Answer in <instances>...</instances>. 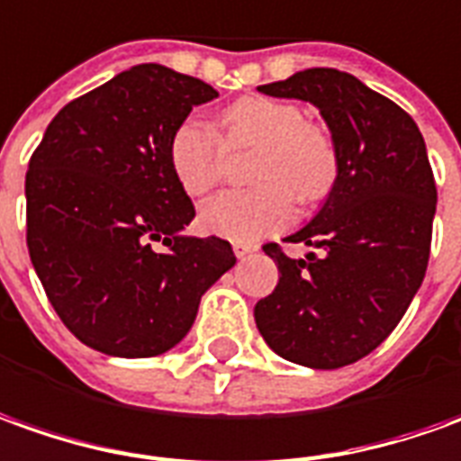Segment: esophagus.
<instances>
[{
	"label": "esophagus",
	"mask_w": 461,
	"mask_h": 461,
	"mask_svg": "<svg viewBox=\"0 0 461 461\" xmlns=\"http://www.w3.org/2000/svg\"><path fill=\"white\" fill-rule=\"evenodd\" d=\"M258 246H253V243H233V253H236L238 258H246L250 253H256Z\"/></svg>",
	"instance_id": "1"
}]
</instances>
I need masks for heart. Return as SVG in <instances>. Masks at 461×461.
<instances>
[{
	"label": "heart",
	"mask_w": 461,
	"mask_h": 461,
	"mask_svg": "<svg viewBox=\"0 0 461 461\" xmlns=\"http://www.w3.org/2000/svg\"><path fill=\"white\" fill-rule=\"evenodd\" d=\"M221 138L203 120H183L167 142V163L190 198L211 193L223 170V145L258 148L253 165L256 190H228L208 200L200 225L211 236L256 243L294 221V198L319 203L339 180V150L331 132L303 120L296 103L276 97H240L218 120Z\"/></svg>",
	"instance_id": "1"
}]
</instances>
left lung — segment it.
<instances>
[{
    "label": "left lung",
    "mask_w": 461,
    "mask_h": 461,
    "mask_svg": "<svg viewBox=\"0 0 461 461\" xmlns=\"http://www.w3.org/2000/svg\"><path fill=\"white\" fill-rule=\"evenodd\" d=\"M271 97L319 107L339 150V180L288 243L316 253L263 250L278 285L256 303V326L278 357L339 369L371 354L409 309L429 263L437 185L417 122L389 97L331 67L261 85Z\"/></svg>",
    "instance_id": "1"
}]
</instances>
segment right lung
Masks as SVG:
<instances>
[{
    "label": "right lung",
    "mask_w": 461,
    "mask_h": 461,
    "mask_svg": "<svg viewBox=\"0 0 461 461\" xmlns=\"http://www.w3.org/2000/svg\"><path fill=\"white\" fill-rule=\"evenodd\" d=\"M212 97L211 85L170 67H130L65 104L32 155V266L57 316L95 351L165 354L236 266L223 238L183 236L195 208L167 163L173 130Z\"/></svg>",
    "instance_id": "add662e5"
}]
</instances>
